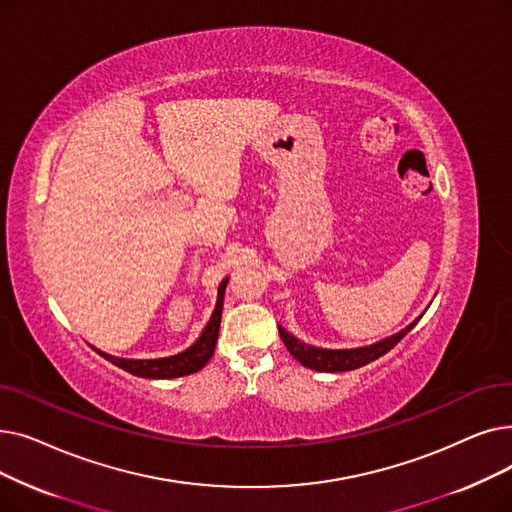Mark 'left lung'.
I'll use <instances>...</instances> for the list:
<instances>
[{
	"instance_id": "obj_1",
	"label": "left lung",
	"mask_w": 512,
	"mask_h": 512,
	"mask_svg": "<svg viewBox=\"0 0 512 512\" xmlns=\"http://www.w3.org/2000/svg\"><path fill=\"white\" fill-rule=\"evenodd\" d=\"M419 323V319L415 323H410L406 329H402L400 333L392 335L383 339V342H377L373 346H367V348H354V350H323V348H312V346H306L302 342H298V339L294 335H289L285 329L279 327V335L283 339L285 348L289 350V354L294 356L300 364H304V367L308 369H314V371H323V373H342V371H354V369H360L364 367V364H369L373 360H377L379 356H383L385 352L392 350L400 339Z\"/></svg>"
}]
</instances>
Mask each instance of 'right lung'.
Returning a JSON list of instances; mask_svg holds the SVG:
<instances>
[{"label": "right lung", "instance_id": "right-lung-1", "mask_svg": "<svg viewBox=\"0 0 512 512\" xmlns=\"http://www.w3.org/2000/svg\"><path fill=\"white\" fill-rule=\"evenodd\" d=\"M225 287H227V279L221 283V287H218L214 312L210 316L208 325L204 327L200 339L185 352L168 356V358H156V360H129V358H116V356L104 354L100 350L97 352H100L106 360H110L112 364H116V367H120L123 371L137 375V377H145V379H173V377H183V375H191V373L200 371L214 354V346L218 339V327H221Z\"/></svg>", "mask_w": 512, "mask_h": 512}]
</instances>
